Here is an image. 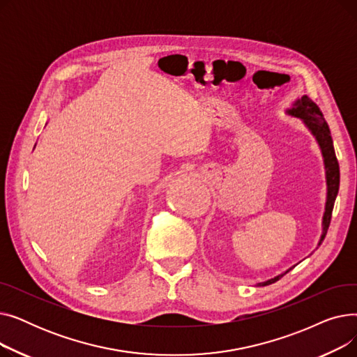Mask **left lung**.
I'll return each mask as SVG.
<instances>
[{
    "label": "left lung",
    "mask_w": 357,
    "mask_h": 357,
    "mask_svg": "<svg viewBox=\"0 0 357 357\" xmlns=\"http://www.w3.org/2000/svg\"><path fill=\"white\" fill-rule=\"evenodd\" d=\"M287 112L289 116L301 119L304 121L307 128L315 137L318 146H320V149H321V153H323L324 167H326V179H327V201H326V211L323 215V233H321L320 241H318V246H320L327 234L330 221H331L334 201H335L337 194H339V185H340L339 162H337V158H335L328 124L324 120L323 112L320 111V108H318V105L312 100H310L307 96H303L301 98H298L292 104V108H289ZM291 269L292 268H289L285 273H288ZM285 273H280L269 280H265V282H260V284H257V287H266V285L275 284L276 280H279Z\"/></svg>",
    "instance_id": "left-lung-1"
}]
</instances>
